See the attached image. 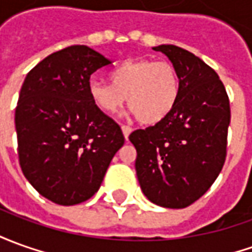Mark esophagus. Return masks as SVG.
I'll return each mask as SVG.
<instances>
[{
    "label": "esophagus",
    "mask_w": 252,
    "mask_h": 252,
    "mask_svg": "<svg viewBox=\"0 0 252 252\" xmlns=\"http://www.w3.org/2000/svg\"><path fill=\"white\" fill-rule=\"evenodd\" d=\"M122 131H123V136H125V138L127 140L130 136V133H131V127H130V126H122Z\"/></svg>",
    "instance_id": "obj_1"
}]
</instances>
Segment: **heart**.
I'll return each mask as SVG.
<instances>
[{
	"label": "heart",
	"instance_id": "heart-1",
	"mask_svg": "<svg viewBox=\"0 0 252 252\" xmlns=\"http://www.w3.org/2000/svg\"><path fill=\"white\" fill-rule=\"evenodd\" d=\"M181 93L178 72L169 62L126 60L109 71V82L90 81L89 96L105 114H118L126 103L144 125L162 122L176 108Z\"/></svg>",
	"mask_w": 252,
	"mask_h": 252
}]
</instances>
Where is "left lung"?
<instances>
[{
    "mask_svg": "<svg viewBox=\"0 0 252 252\" xmlns=\"http://www.w3.org/2000/svg\"><path fill=\"white\" fill-rule=\"evenodd\" d=\"M181 82L176 108L166 119L138 129L129 140L137 149L136 171L148 200L184 209L202 197L226 158L230 107L220 76L202 59L176 45H159Z\"/></svg>",
    "mask_w": 252,
    "mask_h": 252,
    "instance_id": "8db88e82",
    "label": "left lung"
}]
</instances>
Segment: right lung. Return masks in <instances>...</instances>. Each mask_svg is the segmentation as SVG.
<instances>
[{
    "label": "right lung",
    "instance_id": "1",
    "mask_svg": "<svg viewBox=\"0 0 252 252\" xmlns=\"http://www.w3.org/2000/svg\"><path fill=\"white\" fill-rule=\"evenodd\" d=\"M108 64L89 46L72 45L36 64L20 89L19 163L39 195L56 204L90 199L125 144L119 125L89 96L90 75Z\"/></svg>",
    "mask_w": 252,
    "mask_h": 252
}]
</instances>
